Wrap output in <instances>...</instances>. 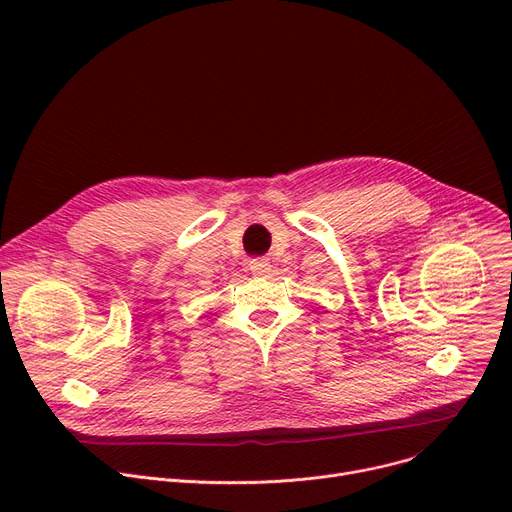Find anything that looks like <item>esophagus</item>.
Instances as JSON below:
<instances>
[{"label": "esophagus", "instance_id": "1", "mask_svg": "<svg viewBox=\"0 0 512 512\" xmlns=\"http://www.w3.org/2000/svg\"><path fill=\"white\" fill-rule=\"evenodd\" d=\"M249 267H251V274H253V276H265L267 272L272 270L270 261L263 259V257H255V259H251V261H249Z\"/></svg>", "mask_w": 512, "mask_h": 512}]
</instances>
